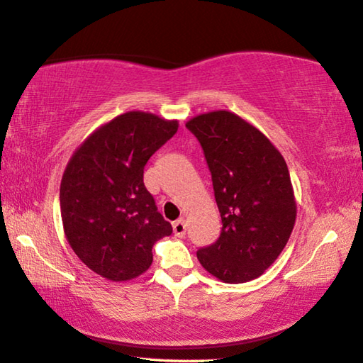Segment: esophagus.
<instances>
[{"instance_id":"esophagus-1","label":"esophagus","mask_w":363,"mask_h":363,"mask_svg":"<svg viewBox=\"0 0 363 363\" xmlns=\"http://www.w3.org/2000/svg\"><path fill=\"white\" fill-rule=\"evenodd\" d=\"M172 228H174V233H175V236H179V238H183L184 233H186V224H184V220H183V219L175 220L174 225H172Z\"/></svg>"}]
</instances>
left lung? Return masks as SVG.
Wrapping results in <instances>:
<instances>
[{"label":"left lung","instance_id":"obj_1","mask_svg":"<svg viewBox=\"0 0 363 363\" xmlns=\"http://www.w3.org/2000/svg\"><path fill=\"white\" fill-rule=\"evenodd\" d=\"M186 128L202 145L223 219L219 238L197 250L199 262L227 284L260 277L294 227L286 162L260 130L228 111L197 116Z\"/></svg>","mask_w":363,"mask_h":363}]
</instances>
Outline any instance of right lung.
I'll return each instance as SVG.
<instances>
[{"label":"right lung","instance_id":"obj_1","mask_svg":"<svg viewBox=\"0 0 363 363\" xmlns=\"http://www.w3.org/2000/svg\"><path fill=\"white\" fill-rule=\"evenodd\" d=\"M179 122L130 111L95 130L65 167L61 218L73 252L114 282L143 274L152 247L172 225L144 184V166L171 139Z\"/></svg>","mask_w":363,"mask_h":363}]
</instances>
